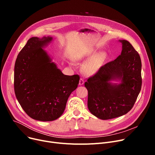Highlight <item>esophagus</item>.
I'll use <instances>...</instances> for the list:
<instances>
[{
	"mask_svg": "<svg viewBox=\"0 0 155 155\" xmlns=\"http://www.w3.org/2000/svg\"><path fill=\"white\" fill-rule=\"evenodd\" d=\"M84 84V80L83 78H80L79 81V85H82Z\"/></svg>",
	"mask_w": 155,
	"mask_h": 155,
	"instance_id": "34e87169",
	"label": "esophagus"
}]
</instances>
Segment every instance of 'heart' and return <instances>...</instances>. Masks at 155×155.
<instances>
[{"mask_svg":"<svg viewBox=\"0 0 155 155\" xmlns=\"http://www.w3.org/2000/svg\"><path fill=\"white\" fill-rule=\"evenodd\" d=\"M92 53H87L84 56V58H88L92 56ZM105 58H106V54L104 53H101L94 56L85 64V71L88 74H94L102 67Z\"/></svg>","mask_w":155,"mask_h":155,"instance_id":"heart-1","label":"heart"}]
</instances>
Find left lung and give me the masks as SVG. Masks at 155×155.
Masks as SVG:
<instances>
[{"label":"left lung","instance_id":"8db88e82","mask_svg":"<svg viewBox=\"0 0 155 155\" xmlns=\"http://www.w3.org/2000/svg\"><path fill=\"white\" fill-rule=\"evenodd\" d=\"M123 50L117 58L102 66L85 83L88 91V108L101 119L116 118L127 114L134 106L141 85L140 54L126 40H120ZM120 79V84L110 80Z\"/></svg>","mask_w":155,"mask_h":155}]
</instances>
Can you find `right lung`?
I'll use <instances>...</instances> for the list:
<instances>
[{
    "label": "right lung",
    "instance_id": "add662e5",
    "mask_svg": "<svg viewBox=\"0 0 155 155\" xmlns=\"http://www.w3.org/2000/svg\"><path fill=\"white\" fill-rule=\"evenodd\" d=\"M53 38H30L21 50L14 67V92L21 106L33 119L51 121L63 113L80 77L63 74L42 48Z\"/></svg>",
    "mask_w": 155,
    "mask_h": 155
}]
</instances>
